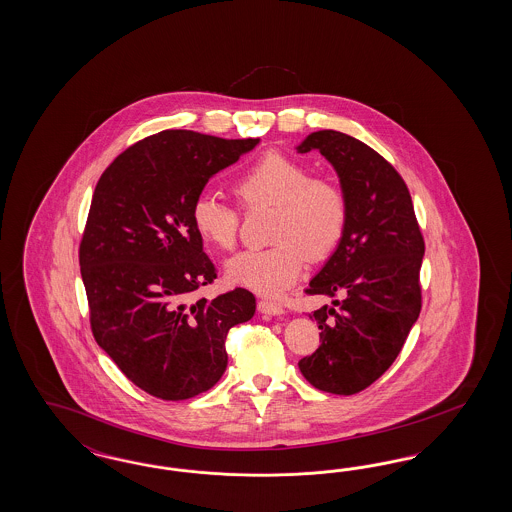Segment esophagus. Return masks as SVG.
Returning <instances> with one entry per match:
<instances>
[{
	"label": "esophagus",
	"mask_w": 512,
	"mask_h": 512,
	"mask_svg": "<svg viewBox=\"0 0 512 512\" xmlns=\"http://www.w3.org/2000/svg\"><path fill=\"white\" fill-rule=\"evenodd\" d=\"M259 311L261 313H266V315H283L285 313V308L278 304V302H274V300H268V298H263V300H259Z\"/></svg>",
	"instance_id": "obj_1"
}]
</instances>
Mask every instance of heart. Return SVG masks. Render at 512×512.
<instances>
[{
  "label": "heart",
  "instance_id": "1",
  "mask_svg": "<svg viewBox=\"0 0 512 512\" xmlns=\"http://www.w3.org/2000/svg\"><path fill=\"white\" fill-rule=\"evenodd\" d=\"M236 199L246 208L274 206L272 248L251 249L227 263L234 285L259 295L278 296L304 272L308 257L325 261L340 246L349 221L343 187L293 157L266 152L248 163L233 182ZM193 227L219 249H233L238 240L240 212L212 193H201L191 206Z\"/></svg>",
  "mask_w": 512,
  "mask_h": 512
}]
</instances>
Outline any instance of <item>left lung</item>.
<instances>
[{
	"label": "left lung",
	"instance_id": "left-lung-1",
	"mask_svg": "<svg viewBox=\"0 0 512 512\" xmlns=\"http://www.w3.org/2000/svg\"><path fill=\"white\" fill-rule=\"evenodd\" d=\"M296 150L325 155L349 201L340 246L306 289L343 300L311 313L321 345L298 368L313 387L351 396L387 372L419 319L424 238L402 176L368 144L325 129Z\"/></svg>",
	"mask_w": 512,
	"mask_h": 512
}]
</instances>
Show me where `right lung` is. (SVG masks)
<instances>
[{"label": "right lung", "mask_w": 512, "mask_h": 512, "mask_svg": "<svg viewBox=\"0 0 512 512\" xmlns=\"http://www.w3.org/2000/svg\"><path fill=\"white\" fill-rule=\"evenodd\" d=\"M257 144L161 131L118 155L95 186L78 251L93 338L155 398L178 402L214 387L229 360L227 332L255 313V296L240 287L195 300L217 274L191 206Z\"/></svg>", "instance_id": "obj_1"}]
</instances>
